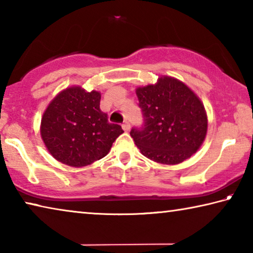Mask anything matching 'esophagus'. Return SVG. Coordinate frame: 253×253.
Masks as SVG:
<instances>
[{"mask_svg":"<svg viewBox=\"0 0 253 253\" xmlns=\"http://www.w3.org/2000/svg\"><path fill=\"white\" fill-rule=\"evenodd\" d=\"M123 129L125 130V131H128L130 129V124H129V122H127V121H125L123 123Z\"/></svg>","mask_w":253,"mask_h":253,"instance_id":"1","label":"esophagus"}]
</instances>
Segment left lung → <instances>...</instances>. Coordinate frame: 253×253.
I'll use <instances>...</instances> for the list:
<instances>
[{
    "instance_id": "8db88e82",
    "label": "left lung",
    "mask_w": 253,
    "mask_h": 253,
    "mask_svg": "<svg viewBox=\"0 0 253 253\" xmlns=\"http://www.w3.org/2000/svg\"><path fill=\"white\" fill-rule=\"evenodd\" d=\"M143 125L130 136L140 153L161 164L185 161L202 145L208 130L204 106L187 85L170 77L136 90Z\"/></svg>"
}]
</instances>
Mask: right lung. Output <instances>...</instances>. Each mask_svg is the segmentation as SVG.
Wrapping results in <instances>:
<instances>
[{
	"mask_svg": "<svg viewBox=\"0 0 253 253\" xmlns=\"http://www.w3.org/2000/svg\"><path fill=\"white\" fill-rule=\"evenodd\" d=\"M100 93L66 89L50 102L41 121V136L55 160L81 168L108 154L124 130L100 109Z\"/></svg>",
	"mask_w": 253,
	"mask_h": 253,
	"instance_id": "add662e5",
	"label": "right lung"
}]
</instances>
